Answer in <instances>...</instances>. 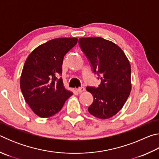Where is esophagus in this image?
<instances>
[{
	"label": "esophagus",
	"mask_w": 159,
	"mask_h": 159,
	"mask_svg": "<svg viewBox=\"0 0 159 159\" xmlns=\"http://www.w3.org/2000/svg\"><path fill=\"white\" fill-rule=\"evenodd\" d=\"M76 91H77V92L79 93H80L83 92V91H85V88H83V87L79 88H77V89H76Z\"/></svg>",
	"instance_id": "esophagus-1"
}]
</instances>
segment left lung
Instances as JSON below:
<instances>
[{"mask_svg": "<svg viewBox=\"0 0 159 159\" xmlns=\"http://www.w3.org/2000/svg\"><path fill=\"white\" fill-rule=\"evenodd\" d=\"M79 43L94 72L101 76L98 88H86L94 98L88 111L96 118L107 119L122 109L130 93V61L118 45L103 38H80Z\"/></svg>", "mask_w": 159, "mask_h": 159, "instance_id": "1", "label": "left lung"}]
</instances>
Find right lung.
Wrapping results in <instances>:
<instances>
[{
	"label": "right lung",
	"instance_id": "1",
	"mask_svg": "<svg viewBox=\"0 0 159 159\" xmlns=\"http://www.w3.org/2000/svg\"><path fill=\"white\" fill-rule=\"evenodd\" d=\"M77 38H58L32 51L24 65L20 88L34 114L48 118L57 114L73 93L64 88L61 78L64 55L76 45Z\"/></svg>",
	"mask_w": 159,
	"mask_h": 159
}]
</instances>
